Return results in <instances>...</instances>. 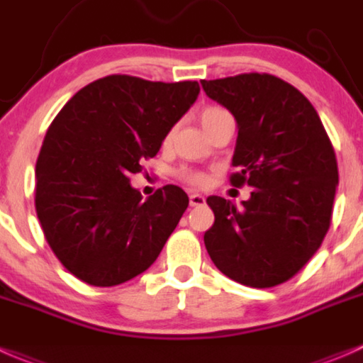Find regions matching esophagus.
I'll list each match as a JSON object with an SVG mask.
<instances>
[{
	"label": "esophagus",
	"mask_w": 363,
	"mask_h": 363,
	"mask_svg": "<svg viewBox=\"0 0 363 363\" xmlns=\"http://www.w3.org/2000/svg\"><path fill=\"white\" fill-rule=\"evenodd\" d=\"M206 203V199H203L202 195H199V193H191L189 195V206L191 207H200Z\"/></svg>",
	"instance_id": "1"
}]
</instances>
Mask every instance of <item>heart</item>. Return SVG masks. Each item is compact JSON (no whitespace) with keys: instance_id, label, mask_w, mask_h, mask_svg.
Instances as JSON below:
<instances>
[{"instance_id":"1","label":"heart","mask_w":363,"mask_h":363,"mask_svg":"<svg viewBox=\"0 0 363 363\" xmlns=\"http://www.w3.org/2000/svg\"><path fill=\"white\" fill-rule=\"evenodd\" d=\"M223 113H227L223 108H218V106L206 108V110L200 113V124H202L203 129H207V128H209L211 122L214 121V118H218L220 115H223ZM172 136H174V129H172V131L167 135V138H164V143H170ZM181 177L184 179L188 184H193V186H203L207 182V175L202 174V172H195V170H182Z\"/></svg>"}]
</instances>
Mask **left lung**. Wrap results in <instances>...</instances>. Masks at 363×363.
Segmentation results:
<instances>
[{"instance_id":"obj_1","label":"left lung","mask_w":363,"mask_h":363,"mask_svg":"<svg viewBox=\"0 0 363 363\" xmlns=\"http://www.w3.org/2000/svg\"><path fill=\"white\" fill-rule=\"evenodd\" d=\"M200 83L238 122L230 184L253 189L242 207L207 199L214 213L207 253L228 279L275 287L296 275L328 232L335 150L311 101L280 77L250 72Z\"/></svg>"}]
</instances>
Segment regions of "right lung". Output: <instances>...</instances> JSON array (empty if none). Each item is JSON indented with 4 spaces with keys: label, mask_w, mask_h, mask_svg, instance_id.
Listing matches in <instances>:
<instances>
[{
    "label": "right lung",
    "mask_w": 363,
    "mask_h": 363,
    "mask_svg": "<svg viewBox=\"0 0 363 363\" xmlns=\"http://www.w3.org/2000/svg\"><path fill=\"white\" fill-rule=\"evenodd\" d=\"M196 81L111 74L81 88L45 133L35 209L60 262L83 282L111 287L157 259L189 200L168 184L143 200L131 175L154 157L196 101Z\"/></svg>",
    "instance_id": "right-lung-1"
}]
</instances>
